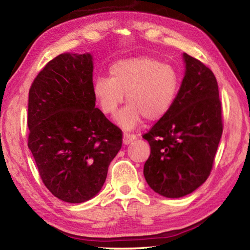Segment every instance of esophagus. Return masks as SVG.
Masks as SVG:
<instances>
[{
  "label": "esophagus",
  "mask_w": 250,
  "mask_h": 250,
  "mask_svg": "<svg viewBox=\"0 0 250 250\" xmlns=\"http://www.w3.org/2000/svg\"><path fill=\"white\" fill-rule=\"evenodd\" d=\"M135 139V135L134 134H131V133H124V145H129L130 142H132Z\"/></svg>",
  "instance_id": "34e87169"
}]
</instances>
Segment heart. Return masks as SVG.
Returning a JSON list of instances; mask_svg holds the SVG:
<instances>
[{"label":"heart","mask_w":250,"mask_h":250,"mask_svg":"<svg viewBox=\"0 0 250 250\" xmlns=\"http://www.w3.org/2000/svg\"><path fill=\"white\" fill-rule=\"evenodd\" d=\"M110 78L95 82L94 94L103 112L116 116L125 94L128 104L118 116V124L132 129L146 118L158 121L174 103L179 78L170 65L150 57L125 59L110 68Z\"/></svg>","instance_id":"1"}]
</instances>
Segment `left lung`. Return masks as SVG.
<instances>
[{"mask_svg":"<svg viewBox=\"0 0 250 250\" xmlns=\"http://www.w3.org/2000/svg\"><path fill=\"white\" fill-rule=\"evenodd\" d=\"M183 57L185 76L170 111L142 135L151 146L143 174L154 192L170 198L188 195L207 180L223 133L213 71L186 53Z\"/></svg>","mask_w":250,"mask_h":250,"instance_id":"obj_1","label":"left lung"}]
</instances>
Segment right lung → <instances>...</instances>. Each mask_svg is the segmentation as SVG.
<instances>
[{
	"instance_id": "1",
	"label": "right lung",
	"mask_w": 250,
	"mask_h": 250,
	"mask_svg": "<svg viewBox=\"0 0 250 250\" xmlns=\"http://www.w3.org/2000/svg\"><path fill=\"white\" fill-rule=\"evenodd\" d=\"M90 54H61L28 92V147L44 185L59 200L98 193L122 146V131L96 108Z\"/></svg>"
}]
</instances>
